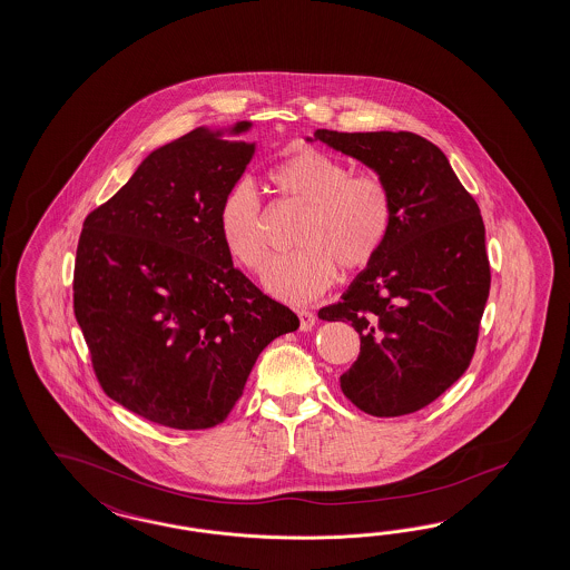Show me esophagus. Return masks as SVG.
<instances>
[{"mask_svg":"<svg viewBox=\"0 0 570 570\" xmlns=\"http://www.w3.org/2000/svg\"><path fill=\"white\" fill-rule=\"evenodd\" d=\"M298 320H301V330H303V332H308V330L315 325L317 317H315V313H313V311H308V308H301V311H298Z\"/></svg>","mask_w":570,"mask_h":570,"instance_id":"1","label":"esophagus"}]
</instances>
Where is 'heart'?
Instances as JSON below:
<instances>
[{
    "mask_svg": "<svg viewBox=\"0 0 570 570\" xmlns=\"http://www.w3.org/2000/svg\"><path fill=\"white\" fill-rule=\"evenodd\" d=\"M282 197L308 208L296 238L303 247L279 257L264 274V286L286 303H308L334 284L337 265L356 272L383 249L393 223V197L375 173L352 168L317 148H298L267 170ZM218 230L233 259L250 272L269 259L264 209L247 181L226 191L218 209Z\"/></svg>",
    "mask_w": 570,
    "mask_h": 570,
    "instance_id": "b5f03b06",
    "label": "heart"
}]
</instances>
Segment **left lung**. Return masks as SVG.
<instances>
[{
    "mask_svg": "<svg viewBox=\"0 0 570 570\" xmlns=\"http://www.w3.org/2000/svg\"><path fill=\"white\" fill-rule=\"evenodd\" d=\"M387 183L393 223L383 249L321 320L350 321L361 354L340 376L371 416L412 414L465 373L490 292L480 208L432 141L410 131L315 138Z\"/></svg>",
    "mask_w": 570,
    "mask_h": 570,
    "instance_id": "obj_1",
    "label": "left lung"
}]
</instances>
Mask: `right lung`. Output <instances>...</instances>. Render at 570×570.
Wrapping results in <instances>:
<instances>
[{"instance_id":"right-lung-1","label":"right lung","mask_w":570,"mask_h":570,"mask_svg":"<svg viewBox=\"0 0 570 570\" xmlns=\"http://www.w3.org/2000/svg\"><path fill=\"white\" fill-rule=\"evenodd\" d=\"M197 127L148 154L88 214L76 250L73 313L105 393L177 431L220 424L253 364L298 317L269 298L224 247L218 209L255 141Z\"/></svg>"}]
</instances>
